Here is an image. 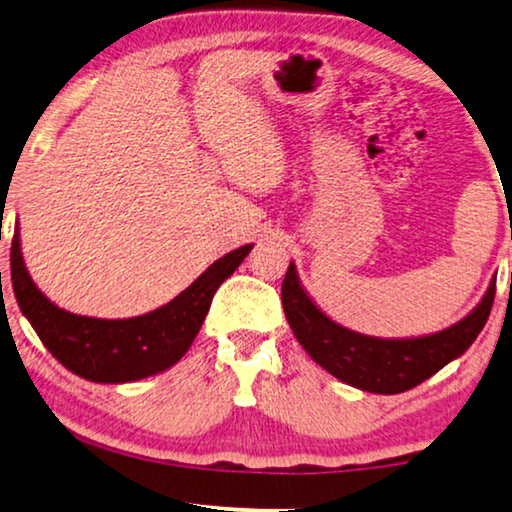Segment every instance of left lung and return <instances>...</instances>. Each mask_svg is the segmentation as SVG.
<instances>
[{
    "instance_id": "obj_1",
    "label": "left lung",
    "mask_w": 512,
    "mask_h": 512,
    "mask_svg": "<svg viewBox=\"0 0 512 512\" xmlns=\"http://www.w3.org/2000/svg\"><path fill=\"white\" fill-rule=\"evenodd\" d=\"M497 283L467 318L437 334L416 338H377L338 325L306 295L295 263L288 265L281 302L288 325L309 357L338 380L371 393H403L458 359L485 327Z\"/></svg>"
}]
</instances>
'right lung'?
Returning a JSON list of instances; mask_svg holds the SVG:
<instances>
[{"mask_svg":"<svg viewBox=\"0 0 512 512\" xmlns=\"http://www.w3.org/2000/svg\"><path fill=\"white\" fill-rule=\"evenodd\" d=\"M254 245L212 263L169 304L123 320L77 316L47 300L22 261L20 235L11 245V281L18 306L52 357L70 373L102 384H123L167 371L190 350L206 320L212 295L238 270Z\"/></svg>","mask_w":512,"mask_h":512,"instance_id":"1","label":"right lung"}]
</instances>
